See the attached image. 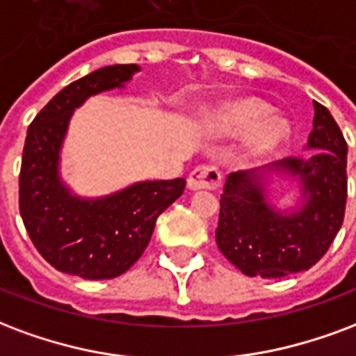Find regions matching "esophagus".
I'll return each instance as SVG.
<instances>
[{"label":"esophagus","instance_id":"esophagus-1","mask_svg":"<svg viewBox=\"0 0 356 356\" xmlns=\"http://www.w3.org/2000/svg\"><path fill=\"white\" fill-rule=\"evenodd\" d=\"M222 181V175L220 171L215 168V165H198L196 170L192 171L188 175V188L191 191H205V188H217Z\"/></svg>","mask_w":356,"mask_h":356}]
</instances>
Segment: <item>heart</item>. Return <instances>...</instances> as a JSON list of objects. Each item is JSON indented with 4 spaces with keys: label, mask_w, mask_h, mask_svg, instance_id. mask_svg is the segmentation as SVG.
<instances>
[{
    "label": "heart",
    "mask_w": 356,
    "mask_h": 356,
    "mask_svg": "<svg viewBox=\"0 0 356 356\" xmlns=\"http://www.w3.org/2000/svg\"><path fill=\"white\" fill-rule=\"evenodd\" d=\"M213 130L220 136H238L247 131L241 158L257 162L285 143L291 126L283 117L272 115V107L259 97H238L213 115Z\"/></svg>",
    "instance_id": "1"
}]
</instances>
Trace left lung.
I'll return each mask as SVG.
<instances>
[{"instance_id":"8db88e82","label":"left lung","mask_w":356,"mask_h":356,"mask_svg":"<svg viewBox=\"0 0 356 356\" xmlns=\"http://www.w3.org/2000/svg\"><path fill=\"white\" fill-rule=\"evenodd\" d=\"M313 130L305 145L313 154L226 179L215 238L220 252L249 277H285L309 270L341 228L347 143L325 105L313 102ZM275 180L295 185L299 196L294 206L271 204Z\"/></svg>"}]
</instances>
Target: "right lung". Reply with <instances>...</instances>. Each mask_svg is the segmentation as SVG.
<instances>
[{
	"label": "right lung",
	"mask_w": 356,
	"mask_h": 356,
	"mask_svg": "<svg viewBox=\"0 0 356 356\" xmlns=\"http://www.w3.org/2000/svg\"><path fill=\"white\" fill-rule=\"evenodd\" d=\"M138 64L105 65L65 86L28 128L20 168V215L31 241L58 272L113 279L128 272L149 245L160 213L185 191V179L138 181L105 196H79L60 171L75 109L88 97L124 88Z\"/></svg>",
	"instance_id": "right-lung-1"
}]
</instances>
